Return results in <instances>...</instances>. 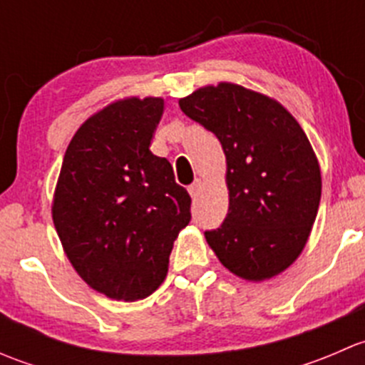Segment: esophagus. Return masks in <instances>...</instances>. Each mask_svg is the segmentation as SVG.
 I'll use <instances>...</instances> for the list:
<instances>
[{"instance_id": "esophagus-1", "label": "esophagus", "mask_w": 365, "mask_h": 365, "mask_svg": "<svg viewBox=\"0 0 365 365\" xmlns=\"http://www.w3.org/2000/svg\"><path fill=\"white\" fill-rule=\"evenodd\" d=\"M200 187H201V180H196V182L192 183V185L189 187V194L192 197H196L197 194H200Z\"/></svg>"}]
</instances>
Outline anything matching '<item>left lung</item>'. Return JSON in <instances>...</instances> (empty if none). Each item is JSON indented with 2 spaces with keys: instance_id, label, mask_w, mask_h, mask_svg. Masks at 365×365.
<instances>
[{
  "instance_id": "obj_1",
  "label": "left lung",
  "mask_w": 365,
  "mask_h": 365,
  "mask_svg": "<svg viewBox=\"0 0 365 365\" xmlns=\"http://www.w3.org/2000/svg\"><path fill=\"white\" fill-rule=\"evenodd\" d=\"M190 120L213 132L226 155L230 208L205 238L245 281H264L300 256L322 200V173L307 135L277 101L233 83L180 98Z\"/></svg>"
}]
</instances>
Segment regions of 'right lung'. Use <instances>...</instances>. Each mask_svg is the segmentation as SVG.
I'll use <instances>...</instances> for the list:
<instances>
[{
    "label": "right lung",
    "mask_w": 365,
    "mask_h": 365,
    "mask_svg": "<svg viewBox=\"0 0 365 365\" xmlns=\"http://www.w3.org/2000/svg\"><path fill=\"white\" fill-rule=\"evenodd\" d=\"M164 98H123L73 134L53 200L63 251L84 282L114 300L152 295L190 220V196L150 152Z\"/></svg>",
    "instance_id": "add662e5"
}]
</instances>
